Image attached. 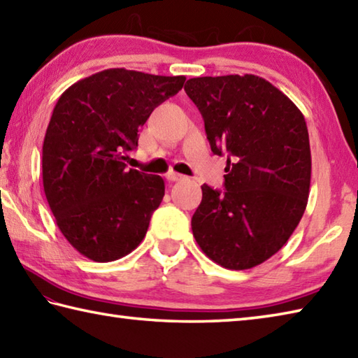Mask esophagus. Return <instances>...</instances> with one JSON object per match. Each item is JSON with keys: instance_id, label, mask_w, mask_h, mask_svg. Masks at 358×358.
<instances>
[{"instance_id": "esophagus-1", "label": "esophagus", "mask_w": 358, "mask_h": 358, "mask_svg": "<svg viewBox=\"0 0 358 358\" xmlns=\"http://www.w3.org/2000/svg\"><path fill=\"white\" fill-rule=\"evenodd\" d=\"M166 178L169 180V181H180V180H185V175H181V173H177V172L171 171V172L166 173Z\"/></svg>"}]
</instances>
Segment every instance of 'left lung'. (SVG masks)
<instances>
[{"label": "left lung", "mask_w": 358, "mask_h": 358, "mask_svg": "<svg viewBox=\"0 0 358 358\" xmlns=\"http://www.w3.org/2000/svg\"><path fill=\"white\" fill-rule=\"evenodd\" d=\"M215 155L227 153L225 191L201 186L192 234L211 261L248 270L278 253L303 217L312 157L306 119L255 74L194 77L185 85Z\"/></svg>", "instance_id": "1"}]
</instances>
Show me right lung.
<instances>
[{"label":"right lung","instance_id":"right-lung-1","mask_svg":"<svg viewBox=\"0 0 358 358\" xmlns=\"http://www.w3.org/2000/svg\"><path fill=\"white\" fill-rule=\"evenodd\" d=\"M185 76L103 69L63 91L46 129L41 169L65 239L94 262L131 253L164 197V180L129 169L138 131Z\"/></svg>","mask_w":358,"mask_h":358}]
</instances>
